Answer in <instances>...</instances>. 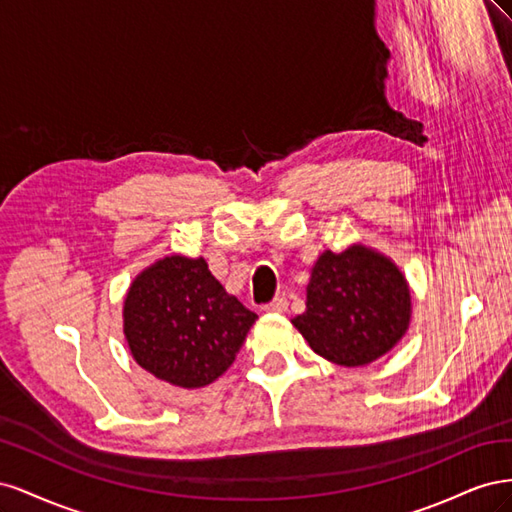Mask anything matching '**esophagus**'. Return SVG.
Here are the masks:
<instances>
[{
    "label": "esophagus",
    "instance_id": "1",
    "mask_svg": "<svg viewBox=\"0 0 512 512\" xmlns=\"http://www.w3.org/2000/svg\"><path fill=\"white\" fill-rule=\"evenodd\" d=\"M262 309H265V312H269V314H284L288 309V301L284 297H275L271 303H267Z\"/></svg>",
    "mask_w": 512,
    "mask_h": 512
}]
</instances>
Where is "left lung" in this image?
<instances>
[{
    "label": "left lung",
    "instance_id": "left-lung-1",
    "mask_svg": "<svg viewBox=\"0 0 512 512\" xmlns=\"http://www.w3.org/2000/svg\"><path fill=\"white\" fill-rule=\"evenodd\" d=\"M410 318L406 275L374 247L352 243L339 254L324 250L318 256L305 312L292 324L322 359L363 367L401 342Z\"/></svg>",
    "mask_w": 512,
    "mask_h": 512
}]
</instances>
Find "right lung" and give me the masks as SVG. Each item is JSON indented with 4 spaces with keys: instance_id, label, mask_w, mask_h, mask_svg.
Masks as SVG:
<instances>
[{
    "instance_id": "right-lung-1",
    "label": "right lung",
    "mask_w": 512,
    "mask_h": 512,
    "mask_svg": "<svg viewBox=\"0 0 512 512\" xmlns=\"http://www.w3.org/2000/svg\"><path fill=\"white\" fill-rule=\"evenodd\" d=\"M256 318L215 280L203 256L160 258L134 277L123 301V335L134 361L181 389L218 380Z\"/></svg>"
}]
</instances>
